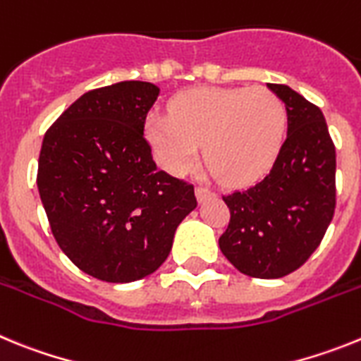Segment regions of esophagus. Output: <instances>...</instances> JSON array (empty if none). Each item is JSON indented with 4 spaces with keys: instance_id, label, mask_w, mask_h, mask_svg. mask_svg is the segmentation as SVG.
Masks as SVG:
<instances>
[{
    "instance_id": "esophagus-1",
    "label": "esophagus",
    "mask_w": 361,
    "mask_h": 361,
    "mask_svg": "<svg viewBox=\"0 0 361 361\" xmlns=\"http://www.w3.org/2000/svg\"><path fill=\"white\" fill-rule=\"evenodd\" d=\"M195 193H197V199H199L200 202H202V200H206V199H209V197H215V191L209 190V188H204V186L197 188Z\"/></svg>"
}]
</instances>
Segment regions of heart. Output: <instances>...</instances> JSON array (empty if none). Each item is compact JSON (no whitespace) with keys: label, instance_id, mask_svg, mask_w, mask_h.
<instances>
[{"label":"heart","instance_id":"b5f03b06","mask_svg":"<svg viewBox=\"0 0 361 361\" xmlns=\"http://www.w3.org/2000/svg\"><path fill=\"white\" fill-rule=\"evenodd\" d=\"M288 111L269 88H193L177 95L170 116H152L146 137L159 164L186 173L199 157L228 184L250 183L282 148Z\"/></svg>","mask_w":361,"mask_h":361}]
</instances>
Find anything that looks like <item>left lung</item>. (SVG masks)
I'll return each instance as SVG.
<instances>
[{
	"label": "left lung",
	"instance_id": "1",
	"mask_svg": "<svg viewBox=\"0 0 361 361\" xmlns=\"http://www.w3.org/2000/svg\"><path fill=\"white\" fill-rule=\"evenodd\" d=\"M288 110V137L269 173L224 195L229 224L220 251L240 273L280 279L314 253L336 206V149L320 108L269 82Z\"/></svg>",
	"mask_w": 361,
	"mask_h": 361
}]
</instances>
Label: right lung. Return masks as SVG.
<instances>
[{
  "instance_id": "obj_1",
  "label": "right lung",
  "mask_w": 361,
  "mask_h": 361,
  "mask_svg": "<svg viewBox=\"0 0 361 361\" xmlns=\"http://www.w3.org/2000/svg\"><path fill=\"white\" fill-rule=\"evenodd\" d=\"M157 95L145 81L95 88L44 133L37 190L54 238L79 269L104 282L157 271L177 226L197 208L193 184L157 170L145 139Z\"/></svg>"
}]
</instances>
